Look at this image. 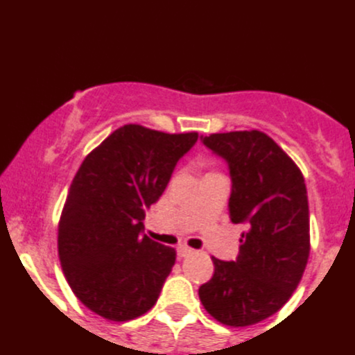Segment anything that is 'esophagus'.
I'll return each mask as SVG.
<instances>
[{
    "instance_id": "1",
    "label": "esophagus",
    "mask_w": 355,
    "mask_h": 355,
    "mask_svg": "<svg viewBox=\"0 0 355 355\" xmlns=\"http://www.w3.org/2000/svg\"><path fill=\"white\" fill-rule=\"evenodd\" d=\"M177 253H178V257H180V259H185V257L192 255L193 250L189 248V246H185V245H180V246H178V248H177Z\"/></svg>"
}]
</instances>
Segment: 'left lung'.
<instances>
[{
  "mask_svg": "<svg viewBox=\"0 0 355 355\" xmlns=\"http://www.w3.org/2000/svg\"><path fill=\"white\" fill-rule=\"evenodd\" d=\"M230 166V218L243 223L234 262L212 257L214 274L199 287L209 315L227 327H248L277 313L300 284L309 257L304 177L262 130L204 136Z\"/></svg>",
  "mask_w": 355,
  "mask_h": 355,
  "instance_id": "obj_1",
  "label": "left lung"
}]
</instances>
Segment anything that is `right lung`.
I'll return each mask as SVG.
<instances>
[{"label": "right lung", "instance_id": "1", "mask_svg": "<svg viewBox=\"0 0 355 355\" xmlns=\"http://www.w3.org/2000/svg\"><path fill=\"white\" fill-rule=\"evenodd\" d=\"M197 137L122 125L74 175L59 219V260L74 296L96 315L129 322L158 301L177 252L143 234V219Z\"/></svg>", "mask_w": 355, "mask_h": 355}]
</instances>
